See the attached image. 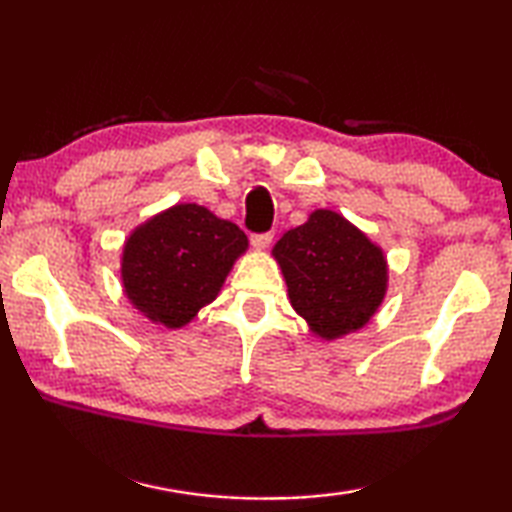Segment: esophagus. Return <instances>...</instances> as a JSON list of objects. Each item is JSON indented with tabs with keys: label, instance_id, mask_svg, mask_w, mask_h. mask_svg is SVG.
<instances>
[{
	"label": "esophagus",
	"instance_id": "esophagus-1",
	"mask_svg": "<svg viewBox=\"0 0 512 512\" xmlns=\"http://www.w3.org/2000/svg\"><path fill=\"white\" fill-rule=\"evenodd\" d=\"M271 241H273V232H255V235L250 237V244L259 250L271 246Z\"/></svg>",
	"mask_w": 512,
	"mask_h": 512
}]
</instances>
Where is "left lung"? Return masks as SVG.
<instances>
[{
  "label": "left lung",
  "mask_w": 512,
  "mask_h": 512,
  "mask_svg": "<svg viewBox=\"0 0 512 512\" xmlns=\"http://www.w3.org/2000/svg\"><path fill=\"white\" fill-rule=\"evenodd\" d=\"M293 309L323 339L363 327L386 293V259L354 225L316 210L273 248Z\"/></svg>",
  "instance_id": "1"
}]
</instances>
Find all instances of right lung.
I'll list each match as a JSON object with an SVG mask.
<instances>
[{
    "instance_id": "obj_1",
    "label": "right lung",
    "mask_w": 512,
    "mask_h": 512,
    "mask_svg": "<svg viewBox=\"0 0 512 512\" xmlns=\"http://www.w3.org/2000/svg\"><path fill=\"white\" fill-rule=\"evenodd\" d=\"M246 248L248 237L237 223L201 205H176L126 241L121 262L126 296L151 320L180 327L216 298Z\"/></svg>"
}]
</instances>
